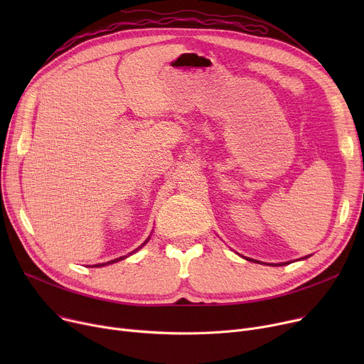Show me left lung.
Returning <instances> with one entry per match:
<instances>
[{
	"instance_id": "1",
	"label": "left lung",
	"mask_w": 364,
	"mask_h": 364,
	"mask_svg": "<svg viewBox=\"0 0 364 364\" xmlns=\"http://www.w3.org/2000/svg\"><path fill=\"white\" fill-rule=\"evenodd\" d=\"M305 258H307V257H305ZM247 261H254V259H250V258H246ZM254 262H258V261H254ZM286 264V262H284ZM284 264H277V265H284Z\"/></svg>"
}]
</instances>
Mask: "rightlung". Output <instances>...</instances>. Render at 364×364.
Instances as JSON below:
<instances>
[{
  "label": "right lung",
  "mask_w": 364,
  "mask_h": 364,
  "mask_svg": "<svg viewBox=\"0 0 364 364\" xmlns=\"http://www.w3.org/2000/svg\"><path fill=\"white\" fill-rule=\"evenodd\" d=\"M147 240H149V239H147ZM147 240H146V242H147ZM146 242H144V243H146ZM144 243H143V245H144ZM143 245H141V246H143ZM141 246H139L136 251H139ZM136 251H134V252H136ZM131 254H132V252H131ZM124 258H127V257H119V258H117V259H112V261H109V262H105V264H95V265H92V267H103V265H106V264H113V262H118V261H121V259H124Z\"/></svg>",
  "instance_id": "1"
}]
</instances>
